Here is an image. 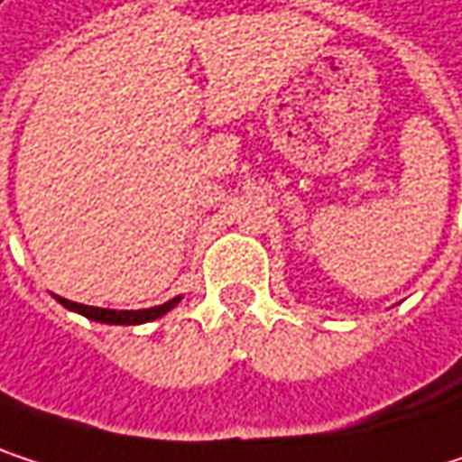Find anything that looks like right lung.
<instances>
[{"label": "right lung", "instance_id": "1", "mask_svg": "<svg viewBox=\"0 0 462 462\" xmlns=\"http://www.w3.org/2000/svg\"><path fill=\"white\" fill-rule=\"evenodd\" d=\"M55 300H58L66 310H74V313H79V316H85V319H90V321L112 323V326H139V323L157 321V319H162L165 313H171V310L181 302V297H173V300H168V302H162V305H154V308H146V310H106V308L77 305V302H69V300H63V297H55Z\"/></svg>", "mask_w": 462, "mask_h": 462}]
</instances>
